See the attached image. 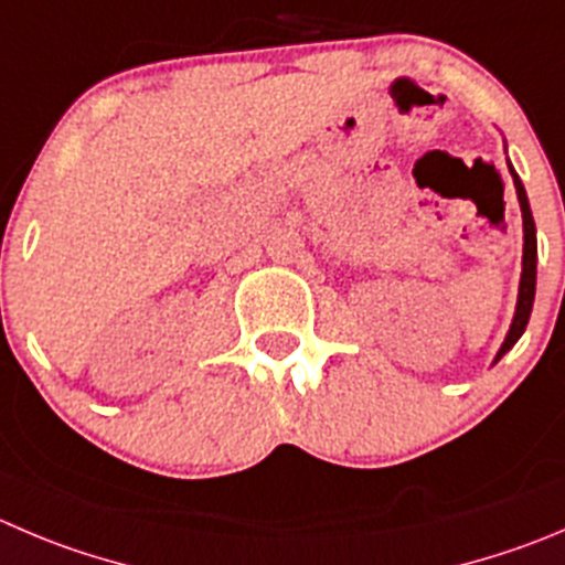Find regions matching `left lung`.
I'll use <instances>...</instances> for the list:
<instances>
[{"label": "left lung", "instance_id": "1", "mask_svg": "<svg viewBox=\"0 0 565 565\" xmlns=\"http://www.w3.org/2000/svg\"><path fill=\"white\" fill-rule=\"evenodd\" d=\"M508 169H510V174H513V185H515V193H519V205H521V218H524V257H521L519 302H515L513 324H510L504 343L499 347L497 360L502 358L508 349H513V343L519 341L521 332L527 330V321H530V313H533V299H535V263H539V241H535V222H533V211H530L527 191H524V185H521V180H519V174L513 171V166L508 163ZM497 360H493V363H497Z\"/></svg>", "mask_w": 565, "mask_h": 565}]
</instances>
